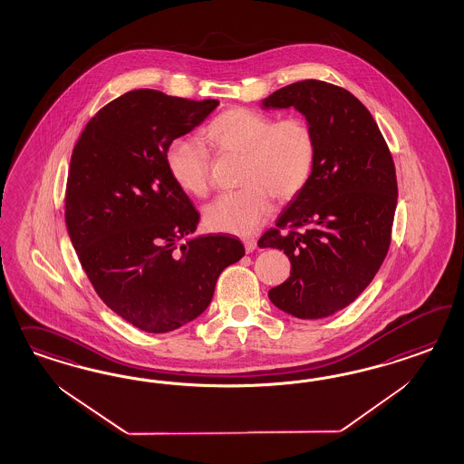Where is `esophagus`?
I'll list each match as a JSON object with an SVG mask.
<instances>
[{
	"instance_id": "1",
	"label": "esophagus",
	"mask_w": 464,
	"mask_h": 464,
	"mask_svg": "<svg viewBox=\"0 0 464 464\" xmlns=\"http://www.w3.org/2000/svg\"><path fill=\"white\" fill-rule=\"evenodd\" d=\"M243 243H245V252L246 253H252L256 248V239L255 238L245 239Z\"/></svg>"
}]
</instances>
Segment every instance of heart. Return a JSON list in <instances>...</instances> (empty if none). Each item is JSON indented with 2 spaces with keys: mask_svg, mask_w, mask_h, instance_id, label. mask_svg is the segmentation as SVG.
Segmentation results:
<instances>
[{
  "mask_svg": "<svg viewBox=\"0 0 464 464\" xmlns=\"http://www.w3.org/2000/svg\"><path fill=\"white\" fill-rule=\"evenodd\" d=\"M204 136L219 151L241 155L243 187L221 194L206 208V223L214 231L250 237L267 219L272 196L279 200L297 196L316 163V134L303 115L274 121L268 113L233 107L216 115ZM165 163L173 182L187 194L208 196L209 155L198 140H169Z\"/></svg>",
  "mask_w": 464,
  "mask_h": 464,
  "instance_id": "obj_1",
  "label": "heart"
}]
</instances>
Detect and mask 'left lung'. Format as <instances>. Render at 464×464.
Segmentation results:
<instances>
[{
	"label": "left lung",
	"instance_id": "obj_1",
	"mask_svg": "<svg viewBox=\"0 0 464 464\" xmlns=\"http://www.w3.org/2000/svg\"><path fill=\"white\" fill-rule=\"evenodd\" d=\"M262 107H295L318 142L306 187L258 239L260 248H279L291 260L289 279L268 297L295 318H326L359 297L390 250L398 197L393 156L362 102L337 84H287Z\"/></svg>",
	"mask_w": 464,
	"mask_h": 464
}]
</instances>
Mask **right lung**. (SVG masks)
I'll return each mask as SVG.
<instances>
[{
    "label": "right lung",
    "mask_w": 464,
    "mask_h": 464,
    "mask_svg": "<svg viewBox=\"0 0 464 464\" xmlns=\"http://www.w3.org/2000/svg\"><path fill=\"white\" fill-rule=\"evenodd\" d=\"M218 100L132 90L84 127L71 155L66 226L100 299L148 334H167L209 306L219 274L238 262L235 237L196 231L198 212L169 177V140L190 132Z\"/></svg>",
    "instance_id": "right-lung-1"
}]
</instances>
